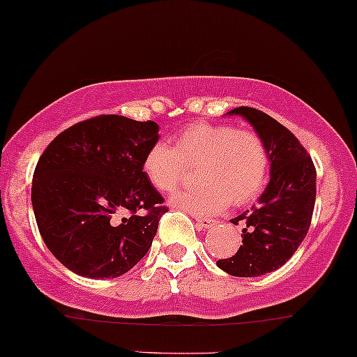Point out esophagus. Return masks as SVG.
I'll return each mask as SVG.
<instances>
[{
	"label": "esophagus",
	"instance_id": "esophagus-1",
	"mask_svg": "<svg viewBox=\"0 0 357 357\" xmlns=\"http://www.w3.org/2000/svg\"><path fill=\"white\" fill-rule=\"evenodd\" d=\"M197 223L202 229H211V227L217 225V220H211V218H197Z\"/></svg>",
	"mask_w": 357,
	"mask_h": 357
}]
</instances>
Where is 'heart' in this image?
Here are the masks:
<instances>
[{"label":"heart","mask_w":357,"mask_h":357,"mask_svg":"<svg viewBox=\"0 0 357 357\" xmlns=\"http://www.w3.org/2000/svg\"><path fill=\"white\" fill-rule=\"evenodd\" d=\"M202 186L172 198V205L199 217L220 213L232 202L245 205L262 193L269 178L271 158L262 137L234 125L197 123L176 137L174 147L155 142L144 155L149 183L172 193L186 179V167H198Z\"/></svg>","instance_id":"1"}]
</instances>
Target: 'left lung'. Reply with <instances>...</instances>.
<instances>
[{
	"label": "left lung",
	"instance_id": "1",
	"mask_svg": "<svg viewBox=\"0 0 357 357\" xmlns=\"http://www.w3.org/2000/svg\"><path fill=\"white\" fill-rule=\"evenodd\" d=\"M227 115H241L252 125L269 149L268 186L252 208L232 218L242 229V245L232 257L217 261L225 273L256 278L276 271L300 248L310 229L317 193V171L310 155L280 121L256 108L238 107Z\"/></svg>",
	"mask_w": 357,
	"mask_h": 357
}]
</instances>
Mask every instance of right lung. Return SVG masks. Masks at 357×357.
I'll return each instance as SVG.
<instances>
[{
  "mask_svg": "<svg viewBox=\"0 0 357 357\" xmlns=\"http://www.w3.org/2000/svg\"><path fill=\"white\" fill-rule=\"evenodd\" d=\"M155 121L101 115L61 132L38 159L32 205L56 259L93 280L130 271L151 249L167 208L144 174Z\"/></svg>",
  "mask_w": 357,
  "mask_h": 357,
  "instance_id": "1",
  "label": "right lung"
}]
</instances>
